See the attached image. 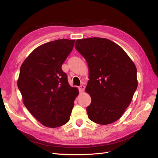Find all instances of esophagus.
Instances as JSON below:
<instances>
[{
  "mask_svg": "<svg viewBox=\"0 0 158 158\" xmlns=\"http://www.w3.org/2000/svg\"><path fill=\"white\" fill-rule=\"evenodd\" d=\"M78 89H79L80 93H82L84 91L85 86H84V85H80V86L78 87Z\"/></svg>",
  "mask_w": 158,
  "mask_h": 158,
  "instance_id": "esophagus-1",
  "label": "esophagus"
}]
</instances>
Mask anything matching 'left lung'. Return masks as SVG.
Here are the masks:
<instances>
[{
  "label": "left lung",
  "mask_w": 158,
  "mask_h": 158,
  "mask_svg": "<svg viewBox=\"0 0 158 158\" xmlns=\"http://www.w3.org/2000/svg\"><path fill=\"white\" fill-rule=\"evenodd\" d=\"M75 48L88 65L89 119L99 125L115 122L130 105L138 86L135 63L123 48L106 38L77 40Z\"/></svg>",
  "instance_id": "1"
}]
</instances>
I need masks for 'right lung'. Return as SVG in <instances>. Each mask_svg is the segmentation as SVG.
<instances>
[{"label": "right lung", "instance_id": "1", "mask_svg": "<svg viewBox=\"0 0 158 158\" xmlns=\"http://www.w3.org/2000/svg\"><path fill=\"white\" fill-rule=\"evenodd\" d=\"M75 40H58L37 47L20 67L18 79L23 103L41 125L49 128L68 123L79 94L71 87L61 66Z\"/></svg>", "mask_w": 158, "mask_h": 158}]
</instances>
